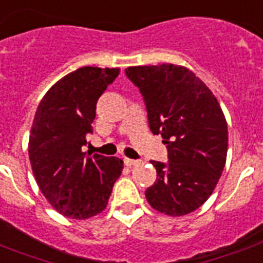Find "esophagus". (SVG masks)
Instances as JSON below:
<instances>
[{"label":"esophagus","mask_w":263,"mask_h":263,"mask_svg":"<svg viewBox=\"0 0 263 263\" xmlns=\"http://www.w3.org/2000/svg\"><path fill=\"white\" fill-rule=\"evenodd\" d=\"M124 163H125V165H136V164H139V161L138 160H132V158H124Z\"/></svg>","instance_id":"esophagus-1"}]
</instances>
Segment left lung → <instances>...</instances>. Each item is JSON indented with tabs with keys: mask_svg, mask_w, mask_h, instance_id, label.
<instances>
[{
	"mask_svg": "<svg viewBox=\"0 0 263 263\" xmlns=\"http://www.w3.org/2000/svg\"><path fill=\"white\" fill-rule=\"evenodd\" d=\"M125 74L143 96L150 131L168 149V164L152 161L157 179L146 198L165 215L190 214L207 201L225 167L228 124L219 102L183 66H134Z\"/></svg>",
	"mask_w": 263,
	"mask_h": 263,
	"instance_id": "8db88e82",
	"label": "left lung"
}]
</instances>
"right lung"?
<instances>
[{
  "label": "right lung",
  "mask_w": 263,
  "mask_h": 263,
  "mask_svg": "<svg viewBox=\"0 0 263 263\" xmlns=\"http://www.w3.org/2000/svg\"><path fill=\"white\" fill-rule=\"evenodd\" d=\"M118 74L120 69H77L49 88L34 116L29 139L34 178L67 218L87 219L103 211L123 171L118 157H91L81 150L92 132L96 102Z\"/></svg>",
  "instance_id": "obj_1"
}]
</instances>
